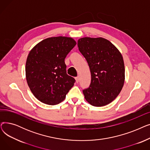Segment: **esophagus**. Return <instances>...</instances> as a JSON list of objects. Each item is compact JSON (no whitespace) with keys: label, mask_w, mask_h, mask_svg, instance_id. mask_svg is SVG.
Returning a JSON list of instances; mask_svg holds the SVG:
<instances>
[{"label":"esophagus","mask_w":150,"mask_h":150,"mask_svg":"<svg viewBox=\"0 0 150 150\" xmlns=\"http://www.w3.org/2000/svg\"><path fill=\"white\" fill-rule=\"evenodd\" d=\"M75 80H76V82L78 83V82H79V81H80V77H79V76H76V77H75Z\"/></svg>","instance_id":"esophagus-1"}]
</instances>
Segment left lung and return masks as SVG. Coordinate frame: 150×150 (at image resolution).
<instances>
[{
    "label": "left lung",
    "instance_id": "1",
    "mask_svg": "<svg viewBox=\"0 0 150 150\" xmlns=\"http://www.w3.org/2000/svg\"><path fill=\"white\" fill-rule=\"evenodd\" d=\"M78 49L87 61L91 83L83 91L86 100L94 106H103L118 96L125 82V65L121 53L103 38L78 39Z\"/></svg>",
    "mask_w": 150,
    "mask_h": 150
}]
</instances>
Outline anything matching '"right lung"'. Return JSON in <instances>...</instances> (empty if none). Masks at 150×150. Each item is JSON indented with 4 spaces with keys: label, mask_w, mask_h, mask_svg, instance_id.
<instances>
[{
    "label": "right lung",
    "mask_w": 150,
    "mask_h": 150,
    "mask_svg": "<svg viewBox=\"0 0 150 150\" xmlns=\"http://www.w3.org/2000/svg\"><path fill=\"white\" fill-rule=\"evenodd\" d=\"M76 44L72 38L52 37L31 50L26 61V80L38 100L55 105L65 99L75 80L67 74L64 59Z\"/></svg>",
    "instance_id": "obj_1"
}]
</instances>
